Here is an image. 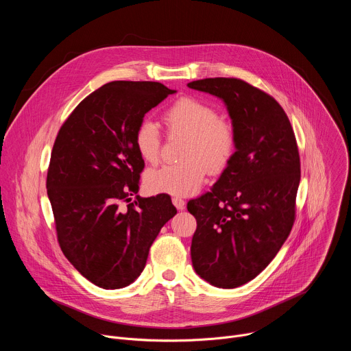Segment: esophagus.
<instances>
[{
  "label": "esophagus",
  "mask_w": 351,
  "mask_h": 351,
  "mask_svg": "<svg viewBox=\"0 0 351 351\" xmlns=\"http://www.w3.org/2000/svg\"><path fill=\"white\" fill-rule=\"evenodd\" d=\"M172 203H173V206L178 208V210H184V207H186V203H184V199H182L180 197H173L172 198Z\"/></svg>",
  "instance_id": "obj_1"
}]
</instances>
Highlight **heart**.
Wrapping results in <instances>:
<instances>
[{
    "instance_id": "1",
    "label": "heart",
    "mask_w": 351,
    "mask_h": 351,
    "mask_svg": "<svg viewBox=\"0 0 351 351\" xmlns=\"http://www.w3.org/2000/svg\"><path fill=\"white\" fill-rule=\"evenodd\" d=\"M171 136H186L182 164L152 169L145 186L153 193L186 197L197 193L211 172L222 171L236 152V132L230 122L221 119L218 111L193 97H183L164 114ZM134 147L138 156L149 164L160 158L161 133L158 126L144 119L134 132Z\"/></svg>"
}]
</instances>
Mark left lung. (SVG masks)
I'll return each mask as SVG.
<instances>
[{
    "instance_id": "obj_1",
    "label": "left lung",
    "mask_w": 351,
    "mask_h": 351,
    "mask_svg": "<svg viewBox=\"0 0 351 351\" xmlns=\"http://www.w3.org/2000/svg\"><path fill=\"white\" fill-rule=\"evenodd\" d=\"M225 103L236 152L211 191L187 203L197 221L191 263L199 278L239 287L263 272L295 217L300 156L290 121L274 97L234 77L187 83Z\"/></svg>"
}]
</instances>
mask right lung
<instances>
[{"mask_svg":"<svg viewBox=\"0 0 351 351\" xmlns=\"http://www.w3.org/2000/svg\"><path fill=\"white\" fill-rule=\"evenodd\" d=\"M176 93L158 82L117 80L73 110L56 138L47 173L58 243L91 283L121 289L145 267L149 247L176 214L171 197H136L144 161L134 132L144 115Z\"/></svg>","mask_w":351,"mask_h":351,"instance_id":"1","label":"right lung"}]
</instances>
